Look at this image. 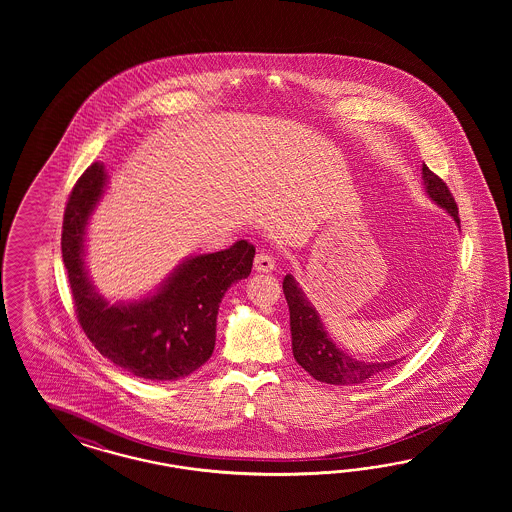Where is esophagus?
Wrapping results in <instances>:
<instances>
[{"label": "esophagus", "mask_w": 512, "mask_h": 512, "mask_svg": "<svg viewBox=\"0 0 512 512\" xmlns=\"http://www.w3.org/2000/svg\"><path fill=\"white\" fill-rule=\"evenodd\" d=\"M253 266H255L257 272H272V270L276 268V261H274V257L268 255V253H259V255L255 257Z\"/></svg>", "instance_id": "esophagus-1"}]
</instances>
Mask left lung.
Masks as SVG:
<instances>
[{
	"label": "left lung",
	"instance_id": "obj_1",
	"mask_svg": "<svg viewBox=\"0 0 512 512\" xmlns=\"http://www.w3.org/2000/svg\"><path fill=\"white\" fill-rule=\"evenodd\" d=\"M422 186L430 201H434L439 208H443L454 223L460 227L458 206L454 197L450 195L447 184L435 176L426 165H422ZM283 295L289 306L291 315V340H293V355L296 362L310 373L313 379L328 383V385H360L368 379H373L390 368H394L402 358L396 360H381V362H368L358 360L345 351H341L336 341L330 338L325 325L315 310V306L308 300L302 287L298 285L295 276L287 274L283 278Z\"/></svg>",
	"mask_w": 512,
	"mask_h": 512
}]
</instances>
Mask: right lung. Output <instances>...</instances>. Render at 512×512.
Segmentation results:
<instances>
[{
	"label": "right lung",
	"mask_w": 512,
	"mask_h": 512,
	"mask_svg": "<svg viewBox=\"0 0 512 512\" xmlns=\"http://www.w3.org/2000/svg\"><path fill=\"white\" fill-rule=\"evenodd\" d=\"M109 174L93 163L78 178L63 216L62 257L78 321L97 351L118 368L150 381H176L199 370L216 345L217 310L227 289L248 278L255 248L248 240L189 255L152 293L110 302L86 268V234Z\"/></svg>",
	"instance_id": "obj_1"
}]
</instances>
